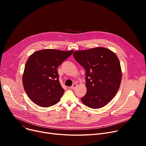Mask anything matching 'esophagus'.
I'll list each match as a JSON object with an SVG mask.
<instances>
[{"label": "esophagus", "instance_id": "obj_1", "mask_svg": "<svg viewBox=\"0 0 146 146\" xmlns=\"http://www.w3.org/2000/svg\"><path fill=\"white\" fill-rule=\"evenodd\" d=\"M78 86V85H77V84H76V83H74L73 84V85L70 87V88L72 89H74L76 88V86Z\"/></svg>", "mask_w": 146, "mask_h": 146}]
</instances>
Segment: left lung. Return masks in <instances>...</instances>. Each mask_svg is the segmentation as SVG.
<instances>
[{"mask_svg": "<svg viewBox=\"0 0 146 146\" xmlns=\"http://www.w3.org/2000/svg\"><path fill=\"white\" fill-rule=\"evenodd\" d=\"M73 55L86 70L87 92L82 102L94 109L108 104L117 93L122 79L117 55L102 47L76 51Z\"/></svg>", "mask_w": 146, "mask_h": 146, "instance_id": "8db88e82", "label": "left lung"}]
</instances>
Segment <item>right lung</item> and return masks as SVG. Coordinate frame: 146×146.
Returning a JSON list of instances; mask_svg holds the SVG:
<instances>
[{
    "label": "right lung",
    "instance_id": "obj_1",
    "mask_svg": "<svg viewBox=\"0 0 146 146\" xmlns=\"http://www.w3.org/2000/svg\"><path fill=\"white\" fill-rule=\"evenodd\" d=\"M73 51L45 49L29 57L22 82L25 92L35 104L47 108L60 101L64 90L59 82L57 68Z\"/></svg>",
    "mask_w": 146,
    "mask_h": 146
}]
</instances>
